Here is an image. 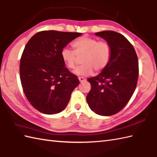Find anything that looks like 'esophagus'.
I'll return each mask as SVG.
<instances>
[{"mask_svg": "<svg viewBox=\"0 0 157 157\" xmlns=\"http://www.w3.org/2000/svg\"><path fill=\"white\" fill-rule=\"evenodd\" d=\"M78 79H79L80 82H83L86 81V79L85 78H83V77H79Z\"/></svg>", "mask_w": 157, "mask_h": 157, "instance_id": "esophagus-1", "label": "esophagus"}]
</instances>
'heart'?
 I'll list each match as a JSON object with an SVG mask.
<instances>
[{"instance_id": "heart-1", "label": "heart", "mask_w": 157, "mask_h": 157, "mask_svg": "<svg viewBox=\"0 0 157 157\" xmlns=\"http://www.w3.org/2000/svg\"><path fill=\"white\" fill-rule=\"evenodd\" d=\"M74 51L63 48L61 52V59L70 69H74L78 57H82V64L75 70L78 75H90L94 70L96 72L103 71L110 63L112 56V47L105 40L98 41L96 38L83 36L72 44Z\"/></svg>"}]
</instances>
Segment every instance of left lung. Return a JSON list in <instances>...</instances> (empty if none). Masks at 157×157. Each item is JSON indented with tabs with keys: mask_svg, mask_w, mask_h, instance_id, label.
Instances as JSON below:
<instances>
[{
	"mask_svg": "<svg viewBox=\"0 0 157 157\" xmlns=\"http://www.w3.org/2000/svg\"><path fill=\"white\" fill-rule=\"evenodd\" d=\"M112 47L108 66L100 74L87 79L91 90L86 96L91 110L101 116L116 114L124 108L136 89L138 61L132 45L117 32L96 33Z\"/></svg>",
	"mask_w": 157,
	"mask_h": 157,
	"instance_id": "1",
	"label": "left lung"
}]
</instances>
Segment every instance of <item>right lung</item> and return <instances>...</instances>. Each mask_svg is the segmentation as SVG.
I'll return each instance as SVG.
<instances>
[{"label":"right lung","instance_id":"obj_1","mask_svg":"<svg viewBox=\"0 0 157 157\" xmlns=\"http://www.w3.org/2000/svg\"><path fill=\"white\" fill-rule=\"evenodd\" d=\"M82 33L42 31L29 39L22 53L20 78L23 92L36 110L45 114L63 111L79 81L65 67L61 52Z\"/></svg>","mask_w":157,"mask_h":157}]
</instances>
